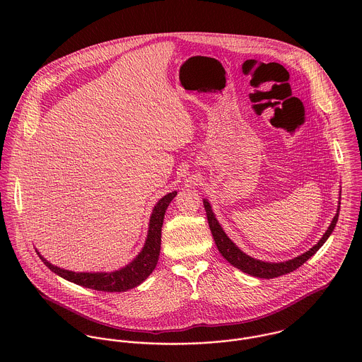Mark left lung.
Instances as JSON below:
<instances>
[{
    "mask_svg": "<svg viewBox=\"0 0 362 362\" xmlns=\"http://www.w3.org/2000/svg\"><path fill=\"white\" fill-rule=\"evenodd\" d=\"M205 204V210H206L207 221H209V227L211 231V235L214 238V243L217 245L218 252L223 255V258L227 262H230L234 267L243 270L244 273H248L251 276L260 277V279H273V277H279L283 274H287L290 272H294L296 269H298L301 264H304L308 259L315 255L317 252V250L326 243V240L330 237L332 231L336 227L337 218H339V209L337 213L332 221V224L329 226L327 231L323 234V237L320 238V241L312 247L310 251H307L305 254L297 257V258L287 260V262H281V263H269V262H262L258 259L251 258L248 255H245L241 250H238L233 241L226 235V233L223 231L221 226L218 224V221L216 220L211 207L209 205L207 201H204Z\"/></svg>",
    "mask_w": 362,
    "mask_h": 362,
    "instance_id": "obj_1",
    "label": "left lung"
}]
</instances>
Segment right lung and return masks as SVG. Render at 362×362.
Masks as SVG:
<instances>
[{
	"label": "right lung",
	"mask_w": 362,
	"mask_h": 362,
	"mask_svg": "<svg viewBox=\"0 0 362 362\" xmlns=\"http://www.w3.org/2000/svg\"><path fill=\"white\" fill-rule=\"evenodd\" d=\"M177 195V192L167 194L156 204L153 213L151 216L149 223V233L146 238V244L142 250V252L134 259L128 266L118 272L112 273H75L69 270L59 269L52 264L43 258L40 254L39 257L45 262V264L62 279L72 281L75 284L83 286L86 288L105 291V293H121L127 291L129 288H134L139 286L144 280L148 279V276L155 270L158 255H160V244H161V226L164 220V213L167 206L173 201V198Z\"/></svg>",
	"instance_id": "add662e5"
}]
</instances>
